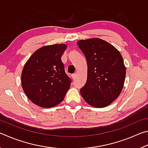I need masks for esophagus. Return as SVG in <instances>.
<instances>
[{"mask_svg":"<svg viewBox=\"0 0 148 148\" xmlns=\"http://www.w3.org/2000/svg\"><path fill=\"white\" fill-rule=\"evenodd\" d=\"M76 76H77V74H76V73H74V74H72V77L73 79H75L76 77Z\"/></svg>","mask_w":148,"mask_h":148,"instance_id":"obj_1","label":"esophagus"}]
</instances>
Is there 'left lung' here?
I'll return each instance as SVG.
<instances>
[{"mask_svg": "<svg viewBox=\"0 0 148 148\" xmlns=\"http://www.w3.org/2000/svg\"><path fill=\"white\" fill-rule=\"evenodd\" d=\"M87 63V77L80 89L87 103L104 108L114 101L121 93L126 76L121 53L111 44L98 38L77 42Z\"/></svg>", "mask_w": 148, "mask_h": 148, "instance_id": "left-lung-1", "label": "left lung"}]
</instances>
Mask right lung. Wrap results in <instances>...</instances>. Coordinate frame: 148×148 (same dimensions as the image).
Listing matches in <instances>:
<instances>
[{
  "instance_id": "right-lung-1",
  "label": "right lung",
  "mask_w": 148,
  "mask_h": 148,
  "mask_svg": "<svg viewBox=\"0 0 148 148\" xmlns=\"http://www.w3.org/2000/svg\"><path fill=\"white\" fill-rule=\"evenodd\" d=\"M64 44L48 45L34 52L25 64L21 86L32 102L42 108H51L62 101L71 80L64 72L62 55Z\"/></svg>"
}]
</instances>
